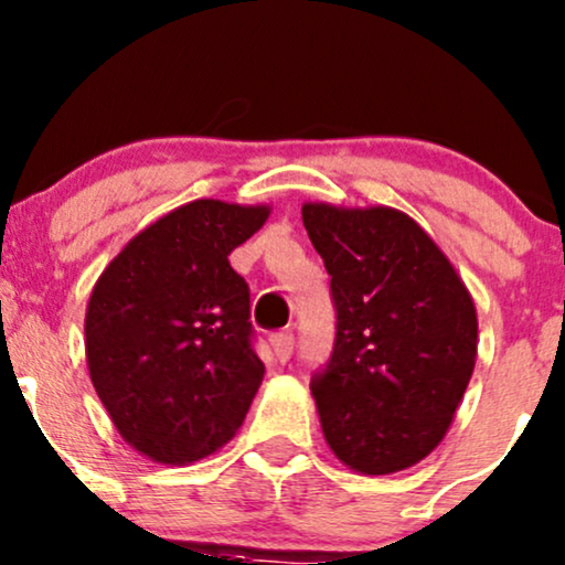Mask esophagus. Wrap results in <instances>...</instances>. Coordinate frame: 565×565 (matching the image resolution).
Wrapping results in <instances>:
<instances>
[{"label": "esophagus", "instance_id": "34e87169", "mask_svg": "<svg viewBox=\"0 0 565 565\" xmlns=\"http://www.w3.org/2000/svg\"><path fill=\"white\" fill-rule=\"evenodd\" d=\"M270 345H273V351H276L278 362H287V359L292 356V351H295V334L289 330L270 334Z\"/></svg>", "mask_w": 565, "mask_h": 565}]
</instances>
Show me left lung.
Wrapping results in <instances>:
<instances>
[{
  "mask_svg": "<svg viewBox=\"0 0 565 565\" xmlns=\"http://www.w3.org/2000/svg\"><path fill=\"white\" fill-rule=\"evenodd\" d=\"M302 225L338 313L332 356L311 381L327 445L353 472L413 467L443 443L472 377V295L396 209L306 203Z\"/></svg>",
  "mask_w": 565,
  "mask_h": 565,
  "instance_id": "1",
  "label": "left lung"
}]
</instances>
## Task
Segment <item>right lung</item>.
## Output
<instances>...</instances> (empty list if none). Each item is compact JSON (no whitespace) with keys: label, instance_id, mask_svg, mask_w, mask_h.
Masks as SVG:
<instances>
[{"label":"right lung","instance_id":"right-lung-1","mask_svg":"<svg viewBox=\"0 0 565 565\" xmlns=\"http://www.w3.org/2000/svg\"><path fill=\"white\" fill-rule=\"evenodd\" d=\"M268 206L203 201L160 216L98 276L85 313L93 388L131 448L160 463L220 450L244 424L265 364L235 246Z\"/></svg>","mask_w":565,"mask_h":565}]
</instances>
